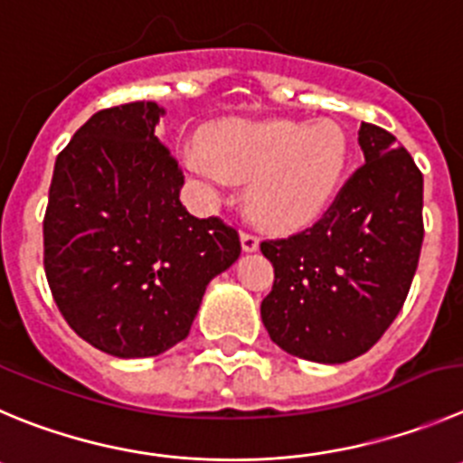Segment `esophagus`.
<instances>
[{"label": "esophagus", "instance_id": "obj_1", "mask_svg": "<svg viewBox=\"0 0 463 463\" xmlns=\"http://www.w3.org/2000/svg\"><path fill=\"white\" fill-rule=\"evenodd\" d=\"M240 240H241V249H244L246 253H251V251H258V246H260V240H258L256 235H253V232H241L240 235Z\"/></svg>", "mask_w": 463, "mask_h": 463}]
</instances>
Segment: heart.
<instances>
[{
	"label": "heart",
	"instance_id": "1",
	"mask_svg": "<svg viewBox=\"0 0 463 463\" xmlns=\"http://www.w3.org/2000/svg\"><path fill=\"white\" fill-rule=\"evenodd\" d=\"M349 137L335 120H226L189 146L184 166L205 183L246 184V210L276 232L308 228L329 210L349 166Z\"/></svg>",
	"mask_w": 463,
	"mask_h": 463
}]
</instances>
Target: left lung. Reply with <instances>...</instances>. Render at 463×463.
<instances>
[{"label": "left lung", "mask_w": 463, "mask_h": 463, "mask_svg": "<svg viewBox=\"0 0 463 463\" xmlns=\"http://www.w3.org/2000/svg\"><path fill=\"white\" fill-rule=\"evenodd\" d=\"M365 164L313 228L267 240L274 285L260 315L292 356L345 363L368 352L392 324L416 274L422 173L391 132L361 123Z\"/></svg>", "instance_id": "left-lung-1"}]
</instances>
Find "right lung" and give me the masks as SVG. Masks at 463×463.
<instances>
[{
	"instance_id": "add662e5",
	"label": "right lung",
	"mask_w": 463,
	"mask_h": 463,
	"mask_svg": "<svg viewBox=\"0 0 463 463\" xmlns=\"http://www.w3.org/2000/svg\"><path fill=\"white\" fill-rule=\"evenodd\" d=\"M157 102L90 116L59 153L43 244L52 297L80 338L118 358L166 352L205 288L240 258V235L180 203L184 178L157 139Z\"/></svg>"
}]
</instances>
